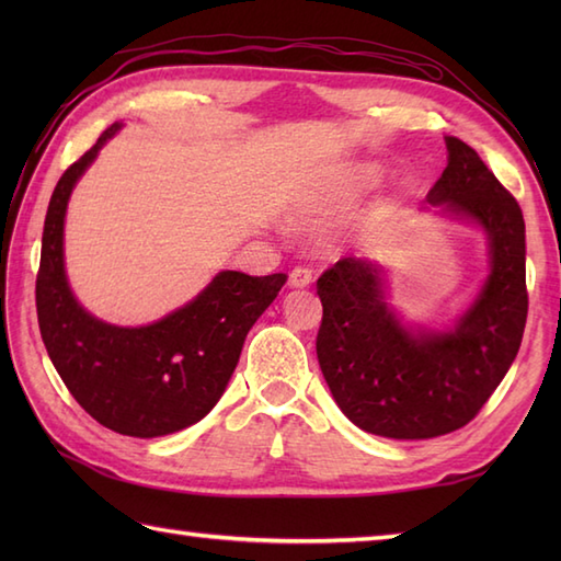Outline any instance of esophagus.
Masks as SVG:
<instances>
[{
	"mask_svg": "<svg viewBox=\"0 0 561 561\" xmlns=\"http://www.w3.org/2000/svg\"><path fill=\"white\" fill-rule=\"evenodd\" d=\"M311 282H313V274H311V270H306V267H296L289 274V284H291L294 289H304Z\"/></svg>",
	"mask_w": 561,
	"mask_h": 561,
	"instance_id": "1",
	"label": "esophagus"
}]
</instances>
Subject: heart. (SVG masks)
Instances as JSON below:
<instances>
[{
	"label": "heart",
	"mask_w": 561,
	"mask_h": 561,
	"mask_svg": "<svg viewBox=\"0 0 561 561\" xmlns=\"http://www.w3.org/2000/svg\"><path fill=\"white\" fill-rule=\"evenodd\" d=\"M380 178H383V171L378 163H354L350 169L301 190L291 205V219L299 224H323L335 219L356 199L374 193L380 185Z\"/></svg>",
	"instance_id": "b5f03b06"
}]
</instances>
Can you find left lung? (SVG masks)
Instances as JSON below:
<instances>
[{
  "label": "left lung",
  "mask_w": 561,
  "mask_h": 561,
  "mask_svg": "<svg viewBox=\"0 0 561 561\" xmlns=\"http://www.w3.org/2000/svg\"><path fill=\"white\" fill-rule=\"evenodd\" d=\"M448 165L426 202L486 236L490 274L444 330L408 325L388 304L386 267L344 257L318 279L316 352L352 424L386 438H434L468 424L514 364L528 318L526 221L478 151L446 137Z\"/></svg>",
  "instance_id": "1"
}]
</instances>
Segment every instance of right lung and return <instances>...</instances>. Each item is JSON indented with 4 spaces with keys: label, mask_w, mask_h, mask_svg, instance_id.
<instances>
[{
    "label": "right lung",
    "mask_w": 561,
    "mask_h": 561,
    "mask_svg": "<svg viewBox=\"0 0 561 561\" xmlns=\"http://www.w3.org/2000/svg\"><path fill=\"white\" fill-rule=\"evenodd\" d=\"M121 127L113 123L59 178L45 214L35 306L47 356L81 408L117 434L153 438L199 422L219 402L248 330L287 274L224 270L193 301L139 328L91 316L67 279L65 217L71 190Z\"/></svg>",
    "instance_id": "right-lung-1"
}]
</instances>
